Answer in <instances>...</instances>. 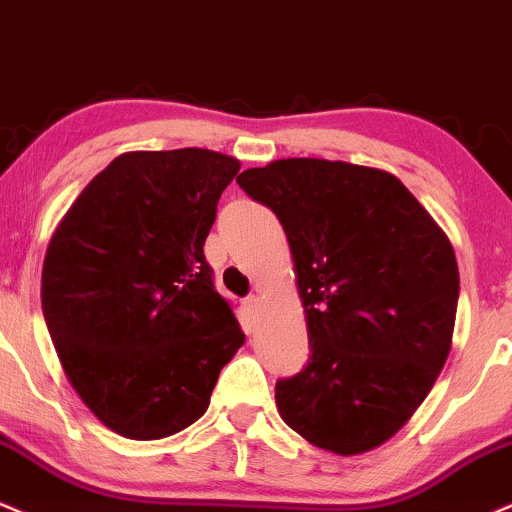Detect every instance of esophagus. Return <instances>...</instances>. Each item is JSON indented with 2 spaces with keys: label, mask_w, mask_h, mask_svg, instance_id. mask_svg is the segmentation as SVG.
<instances>
[{
  "label": "esophagus",
  "mask_w": 512,
  "mask_h": 512,
  "mask_svg": "<svg viewBox=\"0 0 512 512\" xmlns=\"http://www.w3.org/2000/svg\"><path fill=\"white\" fill-rule=\"evenodd\" d=\"M244 311L249 316V321H256L258 314H261V299H258V294H251V297L244 299Z\"/></svg>",
  "instance_id": "34e87169"
}]
</instances>
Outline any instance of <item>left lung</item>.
Segmentation results:
<instances>
[{
	"mask_svg": "<svg viewBox=\"0 0 512 512\" xmlns=\"http://www.w3.org/2000/svg\"><path fill=\"white\" fill-rule=\"evenodd\" d=\"M237 184L278 215L309 328V362L275 383L280 417L338 455L381 446L448 359L453 246L405 184L374 167L290 158Z\"/></svg>",
	"mask_w": 512,
	"mask_h": 512,
	"instance_id": "obj_1",
	"label": "left lung"
}]
</instances>
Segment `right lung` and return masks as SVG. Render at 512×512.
Segmentation results:
<instances>
[{"mask_svg":"<svg viewBox=\"0 0 512 512\" xmlns=\"http://www.w3.org/2000/svg\"><path fill=\"white\" fill-rule=\"evenodd\" d=\"M237 172L206 148L124 153L54 232L42 266L47 330L88 410L126 438L194 424L244 345L203 254Z\"/></svg>","mask_w":512,"mask_h":512,"instance_id":"obj_1","label":"right lung"}]
</instances>
